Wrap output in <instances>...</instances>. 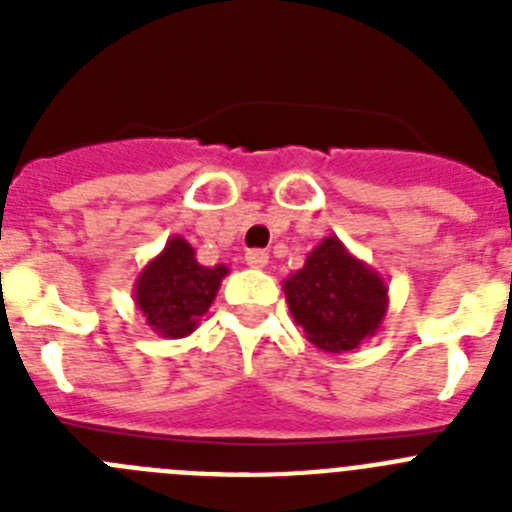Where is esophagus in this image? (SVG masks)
Returning <instances> with one entry per match:
<instances>
[{"label":"esophagus","instance_id":"1","mask_svg":"<svg viewBox=\"0 0 512 512\" xmlns=\"http://www.w3.org/2000/svg\"><path fill=\"white\" fill-rule=\"evenodd\" d=\"M246 264L251 266V269H264V266L269 264V253L253 248V251L246 253Z\"/></svg>","mask_w":512,"mask_h":512}]
</instances>
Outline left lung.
<instances>
[{"label":"left lung","mask_w":512,"mask_h":512,"mask_svg":"<svg viewBox=\"0 0 512 512\" xmlns=\"http://www.w3.org/2000/svg\"><path fill=\"white\" fill-rule=\"evenodd\" d=\"M387 292L382 274L356 259L338 235H325L284 282L292 318L325 354H346L377 336L390 307Z\"/></svg>","instance_id":"1"}]
</instances>
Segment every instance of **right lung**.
I'll return each instance as SVG.
<instances>
[{
	"mask_svg": "<svg viewBox=\"0 0 512 512\" xmlns=\"http://www.w3.org/2000/svg\"><path fill=\"white\" fill-rule=\"evenodd\" d=\"M228 266H202L182 235H171L133 284V300L146 325L161 338H184L197 330L215 302Z\"/></svg>",
	"mask_w": 512,
	"mask_h": 512,
	"instance_id": "obj_1",
	"label": "right lung"
}]
</instances>
